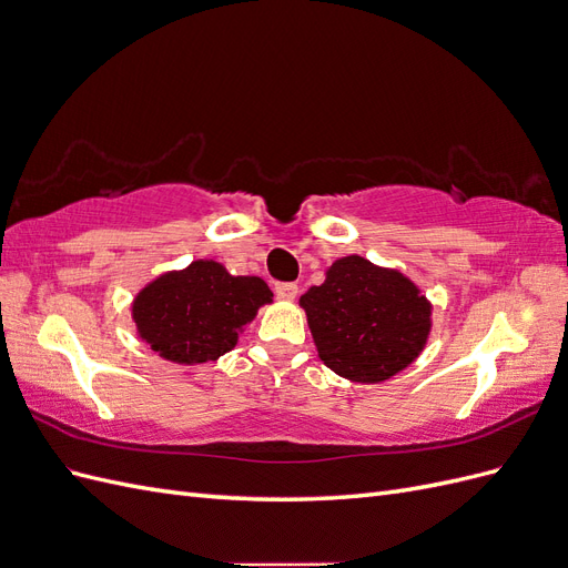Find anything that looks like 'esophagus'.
<instances>
[{
  "instance_id": "34e87169",
  "label": "esophagus",
  "mask_w": 568,
  "mask_h": 568,
  "mask_svg": "<svg viewBox=\"0 0 568 568\" xmlns=\"http://www.w3.org/2000/svg\"><path fill=\"white\" fill-rule=\"evenodd\" d=\"M274 294H277L280 301H294L298 296V286L294 282H282L274 286Z\"/></svg>"
}]
</instances>
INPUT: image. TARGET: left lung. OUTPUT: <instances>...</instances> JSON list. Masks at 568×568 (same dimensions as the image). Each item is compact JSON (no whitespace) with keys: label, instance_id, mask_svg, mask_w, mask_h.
Masks as SVG:
<instances>
[{"label":"left lung","instance_id":"1","mask_svg":"<svg viewBox=\"0 0 568 568\" xmlns=\"http://www.w3.org/2000/svg\"><path fill=\"white\" fill-rule=\"evenodd\" d=\"M298 305L322 363L357 384H379L409 367L432 334L434 305L422 288L363 255L334 261Z\"/></svg>","mask_w":568,"mask_h":568}]
</instances>
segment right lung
<instances>
[{"label":"right lung","instance_id":"add662e5","mask_svg":"<svg viewBox=\"0 0 568 568\" xmlns=\"http://www.w3.org/2000/svg\"><path fill=\"white\" fill-rule=\"evenodd\" d=\"M272 291L261 277H234L227 267L199 257L168 270L140 288L130 313L146 346L178 365L215 363L230 353Z\"/></svg>","mask_w":568,"mask_h":568}]
</instances>
